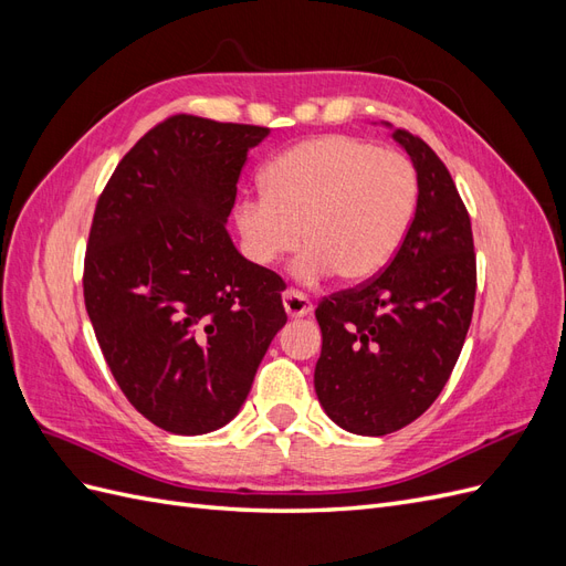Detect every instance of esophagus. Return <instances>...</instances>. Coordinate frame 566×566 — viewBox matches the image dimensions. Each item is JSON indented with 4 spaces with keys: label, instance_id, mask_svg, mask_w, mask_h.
<instances>
[{
    "label": "esophagus",
    "instance_id": "1",
    "mask_svg": "<svg viewBox=\"0 0 566 566\" xmlns=\"http://www.w3.org/2000/svg\"><path fill=\"white\" fill-rule=\"evenodd\" d=\"M283 306H285L287 316H293V318L306 316L312 312V302L306 300V295L300 293V290H295V287H287L283 293Z\"/></svg>",
    "mask_w": 566,
    "mask_h": 566
}]
</instances>
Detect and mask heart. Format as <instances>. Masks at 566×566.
I'll return each instance as SVG.
<instances>
[{"label": "heart", "instance_id": "b5f03b06", "mask_svg": "<svg viewBox=\"0 0 566 566\" xmlns=\"http://www.w3.org/2000/svg\"><path fill=\"white\" fill-rule=\"evenodd\" d=\"M264 196L235 208V227L254 264L271 266L304 241L297 276L347 283L380 273L401 248L418 208V169L397 150L354 136H318L290 146L262 175Z\"/></svg>", "mask_w": 566, "mask_h": 566}]
</instances>
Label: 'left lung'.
<instances>
[{
  "instance_id": "8db88e82",
  "label": "left lung",
  "mask_w": 566,
  "mask_h": 566,
  "mask_svg": "<svg viewBox=\"0 0 566 566\" xmlns=\"http://www.w3.org/2000/svg\"><path fill=\"white\" fill-rule=\"evenodd\" d=\"M391 134L418 169L416 217L380 273L316 306V397L342 430L364 437L397 432L437 401L476 293L472 224L451 172L420 136Z\"/></svg>"
}]
</instances>
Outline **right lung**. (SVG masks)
I'll list each match as a JSON object with an SVG mask.
<instances>
[{
    "label": "right lung",
    "instance_id": "1",
    "mask_svg": "<svg viewBox=\"0 0 566 566\" xmlns=\"http://www.w3.org/2000/svg\"><path fill=\"white\" fill-rule=\"evenodd\" d=\"M266 127L172 115L117 163L98 196L84 306L117 387L172 434H205L241 410L287 316L283 279L224 229L248 150Z\"/></svg>",
    "mask_w": 566,
    "mask_h": 566
}]
</instances>
